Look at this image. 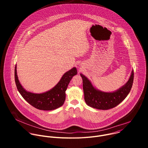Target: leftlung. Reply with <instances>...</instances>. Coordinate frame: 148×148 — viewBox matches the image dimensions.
<instances>
[{
    "label": "left lung",
    "mask_w": 148,
    "mask_h": 148,
    "mask_svg": "<svg viewBox=\"0 0 148 148\" xmlns=\"http://www.w3.org/2000/svg\"><path fill=\"white\" fill-rule=\"evenodd\" d=\"M84 99L88 106L98 109L107 110L117 106L127 97L132 87L134 70L132 71L129 80L124 86L115 91L106 92L96 89L91 81L82 74Z\"/></svg>",
    "instance_id": "1"
}]
</instances>
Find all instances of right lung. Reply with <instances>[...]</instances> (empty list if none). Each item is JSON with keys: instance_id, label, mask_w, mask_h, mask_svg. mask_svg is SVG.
<instances>
[{"instance_id": "right-lung-1", "label": "right lung", "mask_w": 148, "mask_h": 148, "mask_svg": "<svg viewBox=\"0 0 148 148\" xmlns=\"http://www.w3.org/2000/svg\"><path fill=\"white\" fill-rule=\"evenodd\" d=\"M16 65L14 69V79L17 88L23 98L34 108L45 111L56 110L64 103L66 91L73 76L77 74V69L73 68L62 75L60 81L50 90L41 94L27 91L20 83L17 75Z\"/></svg>"}]
</instances>
